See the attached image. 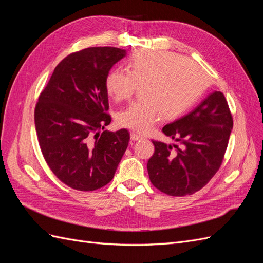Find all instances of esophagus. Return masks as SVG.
Returning a JSON list of instances; mask_svg holds the SVG:
<instances>
[{"mask_svg":"<svg viewBox=\"0 0 263 263\" xmlns=\"http://www.w3.org/2000/svg\"><path fill=\"white\" fill-rule=\"evenodd\" d=\"M144 137H142V135L140 134H137V133H130V139L132 140H139V139H142Z\"/></svg>","mask_w":263,"mask_h":263,"instance_id":"obj_1","label":"esophagus"}]
</instances>
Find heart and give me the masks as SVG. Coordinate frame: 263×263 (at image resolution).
<instances>
[{"label":"heart","instance_id":"b5f03b06","mask_svg":"<svg viewBox=\"0 0 263 263\" xmlns=\"http://www.w3.org/2000/svg\"><path fill=\"white\" fill-rule=\"evenodd\" d=\"M136 86L140 99L119 110V126L147 133L162 117L176 119L198 101L209 86V77L196 62L171 51L138 50L126 61V71L113 70L105 89L115 102L128 100Z\"/></svg>","mask_w":263,"mask_h":263}]
</instances>
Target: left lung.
<instances>
[{"instance_id": "left-lung-1", "label": "left lung", "mask_w": 263, "mask_h": 263, "mask_svg": "<svg viewBox=\"0 0 263 263\" xmlns=\"http://www.w3.org/2000/svg\"><path fill=\"white\" fill-rule=\"evenodd\" d=\"M224 94L215 91L192 112L165 125L176 144L153 140L147 169L153 185L171 196L191 195L204 187L220 168L233 129Z\"/></svg>"}]
</instances>
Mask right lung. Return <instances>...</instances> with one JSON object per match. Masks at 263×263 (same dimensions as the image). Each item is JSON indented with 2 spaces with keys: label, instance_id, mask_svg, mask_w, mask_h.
<instances>
[{
  "label": "right lung",
  "instance_id": "right-lung-1",
  "mask_svg": "<svg viewBox=\"0 0 263 263\" xmlns=\"http://www.w3.org/2000/svg\"><path fill=\"white\" fill-rule=\"evenodd\" d=\"M126 55L115 47H91L70 53L54 68L38 98L35 127L42 154L61 182L94 191L114 178L129 133L104 130L112 118L105 79Z\"/></svg>",
  "mask_w": 263,
  "mask_h": 263
}]
</instances>
